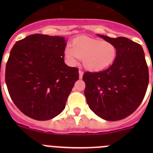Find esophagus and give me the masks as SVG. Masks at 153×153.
<instances>
[{"label":"esophagus","mask_w":153,"mask_h":153,"mask_svg":"<svg viewBox=\"0 0 153 153\" xmlns=\"http://www.w3.org/2000/svg\"><path fill=\"white\" fill-rule=\"evenodd\" d=\"M79 78H80V79H82V77H83V72L82 71V70H79Z\"/></svg>","instance_id":"1"}]
</instances>
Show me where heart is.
I'll return each instance as SVG.
<instances>
[{"label": "heart", "instance_id": "heart-1", "mask_svg": "<svg viewBox=\"0 0 153 153\" xmlns=\"http://www.w3.org/2000/svg\"><path fill=\"white\" fill-rule=\"evenodd\" d=\"M117 55V47L106 40L89 37H77L71 43V48L64 51L65 58L70 64H75L81 59L86 70L99 72L106 70L114 63Z\"/></svg>", "mask_w": 153, "mask_h": 153}]
</instances>
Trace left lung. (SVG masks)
<instances>
[{"instance_id":"obj_1","label":"left lung","mask_w":153,"mask_h":153,"mask_svg":"<svg viewBox=\"0 0 153 153\" xmlns=\"http://www.w3.org/2000/svg\"><path fill=\"white\" fill-rule=\"evenodd\" d=\"M99 36L115 44L117 58L106 70L84 73V94L98 117L117 121L129 117L143 102L149 84L148 66L140 44L123 36Z\"/></svg>"}]
</instances>
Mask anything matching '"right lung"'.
Wrapping results in <instances>:
<instances>
[{
  "label": "right lung",
  "instance_id": "right-lung-1",
  "mask_svg": "<svg viewBox=\"0 0 153 153\" xmlns=\"http://www.w3.org/2000/svg\"><path fill=\"white\" fill-rule=\"evenodd\" d=\"M64 37L29 35L16 42L6 64L5 82L13 103L24 115L48 120L60 114L79 79L64 63Z\"/></svg>",
  "mask_w": 153,
  "mask_h": 153
}]
</instances>
